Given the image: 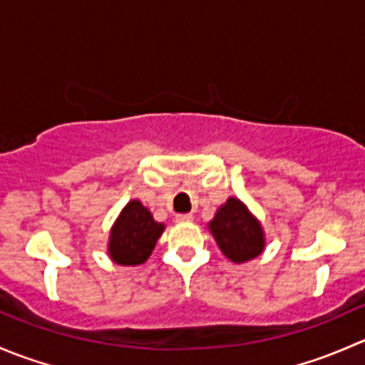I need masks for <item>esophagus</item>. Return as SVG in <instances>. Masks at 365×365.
I'll list each match as a JSON object with an SVG mask.
<instances>
[{
	"instance_id": "34e87169",
	"label": "esophagus",
	"mask_w": 365,
	"mask_h": 365,
	"mask_svg": "<svg viewBox=\"0 0 365 365\" xmlns=\"http://www.w3.org/2000/svg\"><path fill=\"white\" fill-rule=\"evenodd\" d=\"M194 217L190 215V213H180V215H176V220L178 222H192Z\"/></svg>"
}]
</instances>
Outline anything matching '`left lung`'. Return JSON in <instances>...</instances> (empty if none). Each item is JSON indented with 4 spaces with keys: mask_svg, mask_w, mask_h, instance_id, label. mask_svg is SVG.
Here are the masks:
<instances>
[{
    "mask_svg": "<svg viewBox=\"0 0 365 365\" xmlns=\"http://www.w3.org/2000/svg\"><path fill=\"white\" fill-rule=\"evenodd\" d=\"M208 227L220 251L233 263H245L263 252V227L237 197H230L217 210Z\"/></svg>",
    "mask_w": 365,
    "mask_h": 365,
    "instance_id": "1",
    "label": "left lung"
}]
</instances>
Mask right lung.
I'll list each match as a JSON object with an SVG mask.
<instances>
[{"mask_svg":"<svg viewBox=\"0 0 365 365\" xmlns=\"http://www.w3.org/2000/svg\"><path fill=\"white\" fill-rule=\"evenodd\" d=\"M164 231V224L157 222L141 201L132 200L121 210L109 235L108 252L114 263L135 267L145 263Z\"/></svg>","mask_w":365,"mask_h":365,"instance_id":"1","label":"right lung"}]
</instances>
